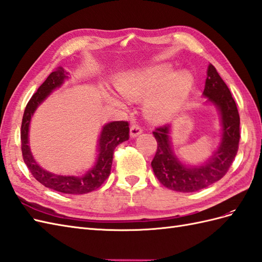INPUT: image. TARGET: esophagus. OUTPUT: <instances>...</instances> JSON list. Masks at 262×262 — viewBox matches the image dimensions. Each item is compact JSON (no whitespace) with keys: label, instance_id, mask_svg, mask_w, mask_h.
<instances>
[{"label":"esophagus","instance_id":"34e87169","mask_svg":"<svg viewBox=\"0 0 262 262\" xmlns=\"http://www.w3.org/2000/svg\"><path fill=\"white\" fill-rule=\"evenodd\" d=\"M142 132V127L138 125V124H132L130 127V137L131 138H136L139 135H141Z\"/></svg>","mask_w":262,"mask_h":262}]
</instances>
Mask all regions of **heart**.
<instances>
[{
  "label": "heart",
  "instance_id": "b5f03b06",
  "mask_svg": "<svg viewBox=\"0 0 262 262\" xmlns=\"http://www.w3.org/2000/svg\"><path fill=\"white\" fill-rule=\"evenodd\" d=\"M192 74L186 70L173 73L170 66H155L127 73L117 81L126 97H144V111L150 119L168 120L180 111L193 86Z\"/></svg>",
  "mask_w": 262,
  "mask_h": 262
}]
</instances>
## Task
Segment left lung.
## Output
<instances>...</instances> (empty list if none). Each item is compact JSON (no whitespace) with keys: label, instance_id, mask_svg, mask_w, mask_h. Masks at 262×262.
Returning a JSON list of instances; mask_svg holds the SVG:
<instances>
[{"label":"left lung","instance_id":"obj_1","mask_svg":"<svg viewBox=\"0 0 262 262\" xmlns=\"http://www.w3.org/2000/svg\"><path fill=\"white\" fill-rule=\"evenodd\" d=\"M203 97L218 109L221 118V141L208 161L187 165L174 155L170 139L171 125L159 126L153 132L158 149L151 162L153 172L165 188L178 192H194L223 178L238 152L240 117L231 92L215 68L209 64Z\"/></svg>","mask_w":262,"mask_h":262}]
</instances>
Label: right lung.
<instances>
[{
  "mask_svg": "<svg viewBox=\"0 0 262 262\" xmlns=\"http://www.w3.org/2000/svg\"><path fill=\"white\" fill-rule=\"evenodd\" d=\"M68 72L59 67L51 73L37 91L32 95L25 107L21 125L22 156L24 163L35 179L44 187L69 194H83L98 189L109 177L113 160V152L117 146L129 140V123L126 121H113L106 123L100 133L98 141V159L93 168L82 176H61L41 168L34 160L29 146V127L35 110L55 89L60 88L69 79Z\"/></svg>",
  "mask_w": 262,
  "mask_h": 262,
  "instance_id": "right-lung-1",
  "label": "right lung"
}]
</instances>
